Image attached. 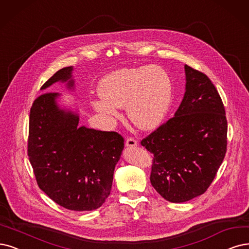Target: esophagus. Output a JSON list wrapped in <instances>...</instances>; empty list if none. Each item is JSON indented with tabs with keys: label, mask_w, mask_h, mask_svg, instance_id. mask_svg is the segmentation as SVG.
I'll use <instances>...</instances> for the list:
<instances>
[{
	"label": "esophagus",
	"mask_w": 249,
	"mask_h": 249,
	"mask_svg": "<svg viewBox=\"0 0 249 249\" xmlns=\"http://www.w3.org/2000/svg\"><path fill=\"white\" fill-rule=\"evenodd\" d=\"M126 146H128V148H133V146H136L137 145V142L132 139V137H129V139L126 140Z\"/></svg>",
	"instance_id": "34e87169"
}]
</instances>
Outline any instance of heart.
<instances>
[{"instance_id": "b5f03b06", "label": "heart", "mask_w": 249, "mask_h": 249, "mask_svg": "<svg viewBox=\"0 0 249 249\" xmlns=\"http://www.w3.org/2000/svg\"><path fill=\"white\" fill-rule=\"evenodd\" d=\"M100 98L91 99L94 112L108 120L120 117L117 108L126 107L130 121L142 130L157 128L172 100V85L167 71L158 66L125 68L100 79Z\"/></svg>"}]
</instances>
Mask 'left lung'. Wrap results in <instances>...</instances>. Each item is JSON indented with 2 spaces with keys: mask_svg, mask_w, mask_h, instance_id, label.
<instances>
[{
  "mask_svg": "<svg viewBox=\"0 0 249 249\" xmlns=\"http://www.w3.org/2000/svg\"><path fill=\"white\" fill-rule=\"evenodd\" d=\"M185 73L186 92L174 117L142 141L154 155L152 186L172 203L203 194L227 151V119L216 88L187 64Z\"/></svg>",
  "mask_w": 249,
  "mask_h": 249,
  "instance_id": "8db88e82",
  "label": "left lung"
}]
</instances>
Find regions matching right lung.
Returning <instances> with one entry per match:
<instances>
[{
  "mask_svg": "<svg viewBox=\"0 0 249 249\" xmlns=\"http://www.w3.org/2000/svg\"><path fill=\"white\" fill-rule=\"evenodd\" d=\"M72 71V67L59 70L41 90L57 82L73 90ZM60 95L48 92L34 101L27 145L30 162L39 188L55 203L70 210H94L109 195L124 139L114 131L79 126L78 112L61 107Z\"/></svg>",
  "mask_w": 249,
  "mask_h": 249,
  "instance_id": "1",
  "label": "right lung"
}]
</instances>
